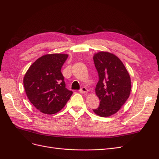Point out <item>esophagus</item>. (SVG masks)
I'll return each instance as SVG.
<instances>
[{
	"mask_svg": "<svg viewBox=\"0 0 159 159\" xmlns=\"http://www.w3.org/2000/svg\"><path fill=\"white\" fill-rule=\"evenodd\" d=\"M80 92L81 93H82V94H86L88 92V89L86 88L85 87H82L81 88V89L80 90Z\"/></svg>",
	"mask_w": 159,
	"mask_h": 159,
	"instance_id": "1",
	"label": "esophagus"
}]
</instances>
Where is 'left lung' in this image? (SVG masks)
Wrapping results in <instances>:
<instances>
[{
  "label": "left lung",
  "instance_id": "obj_1",
  "mask_svg": "<svg viewBox=\"0 0 159 159\" xmlns=\"http://www.w3.org/2000/svg\"><path fill=\"white\" fill-rule=\"evenodd\" d=\"M93 61L99 78L95 94L100 104L93 111L98 116L110 117L118 112L129 98L131 90V78L123 62L112 53H95Z\"/></svg>",
  "mask_w": 159,
  "mask_h": 159
}]
</instances>
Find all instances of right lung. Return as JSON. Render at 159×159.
<instances>
[{
  "instance_id": "1",
  "label": "right lung",
  "mask_w": 159,
  "mask_h": 159,
  "mask_svg": "<svg viewBox=\"0 0 159 159\" xmlns=\"http://www.w3.org/2000/svg\"><path fill=\"white\" fill-rule=\"evenodd\" d=\"M68 54H46L30 66L23 79L26 94L40 112L52 115L64 107L72 92L66 88L61 68Z\"/></svg>"
}]
</instances>
